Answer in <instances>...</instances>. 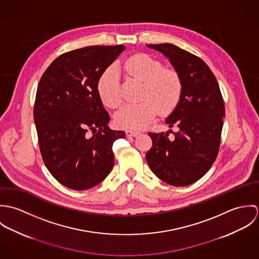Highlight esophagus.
<instances>
[{"label":"esophagus","instance_id":"34e87169","mask_svg":"<svg viewBox=\"0 0 259 259\" xmlns=\"http://www.w3.org/2000/svg\"><path fill=\"white\" fill-rule=\"evenodd\" d=\"M125 134L127 137H137L140 135L139 132H135V131H126Z\"/></svg>","mask_w":259,"mask_h":259}]
</instances>
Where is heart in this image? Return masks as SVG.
Masks as SVG:
<instances>
[{"instance_id":"1","label":"heart","mask_w":259,"mask_h":259,"mask_svg":"<svg viewBox=\"0 0 259 259\" xmlns=\"http://www.w3.org/2000/svg\"><path fill=\"white\" fill-rule=\"evenodd\" d=\"M124 74L144 82L142 102L125 105L115 114V123L125 130H143L153 120L157 111H174L183 95L181 74L174 69L162 68L160 62L148 55L138 54L126 59L119 67ZM98 92L103 103L111 109L121 103L116 71L111 68L101 76Z\"/></svg>"}]
</instances>
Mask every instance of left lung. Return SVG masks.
I'll list each match as a JSON object with an SVG mask.
<instances>
[{
	"label": "left lung",
	"mask_w": 259,
	"mask_h": 259,
	"mask_svg": "<svg viewBox=\"0 0 259 259\" xmlns=\"http://www.w3.org/2000/svg\"><path fill=\"white\" fill-rule=\"evenodd\" d=\"M147 46L168 58L181 74L183 95L165 119L169 127H178L177 133L171 139L167 132L149 133L152 147L146 158L162 182L174 186L191 185L208 171L219 154L225 115L220 85L200 58L172 44Z\"/></svg>",
	"instance_id": "left-lung-1"
}]
</instances>
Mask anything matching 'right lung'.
<instances>
[{"label":"right lung","mask_w":259,"mask_h":259,"mask_svg":"<svg viewBox=\"0 0 259 259\" xmlns=\"http://www.w3.org/2000/svg\"><path fill=\"white\" fill-rule=\"evenodd\" d=\"M125 47L92 46L58 57L37 85L34 120L42 160L63 185L83 190L111 171L112 145L125 137L112 131L98 92L101 76Z\"/></svg>","instance_id":"add662e5"}]
</instances>
